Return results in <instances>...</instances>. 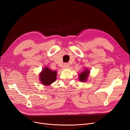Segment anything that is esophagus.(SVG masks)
Returning <instances> with one entry per match:
<instances>
[{
  "mask_svg": "<svg viewBox=\"0 0 130 130\" xmlns=\"http://www.w3.org/2000/svg\"><path fill=\"white\" fill-rule=\"evenodd\" d=\"M63 67V68H64V69H68L69 68V65L67 63H65V64H64V65Z\"/></svg>",
  "mask_w": 130,
  "mask_h": 130,
  "instance_id": "esophagus-1",
  "label": "esophagus"
}]
</instances>
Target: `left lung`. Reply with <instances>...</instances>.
Returning <instances> with one entry per match:
<instances>
[{
  "instance_id": "left-lung-1",
  "label": "left lung",
  "mask_w": 130,
  "mask_h": 130,
  "mask_svg": "<svg viewBox=\"0 0 130 130\" xmlns=\"http://www.w3.org/2000/svg\"><path fill=\"white\" fill-rule=\"evenodd\" d=\"M89 72H90L87 69L84 70V71H83V72H82L79 75V76H78V77H79V80L82 82H85L87 81Z\"/></svg>"
}]
</instances>
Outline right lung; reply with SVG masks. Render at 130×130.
<instances>
[{
    "mask_svg": "<svg viewBox=\"0 0 130 130\" xmlns=\"http://www.w3.org/2000/svg\"><path fill=\"white\" fill-rule=\"evenodd\" d=\"M56 71H53L48 67H45L40 74V80L43 85L49 86L56 81Z\"/></svg>",
    "mask_w": 130,
    "mask_h": 130,
    "instance_id": "1",
    "label": "right lung"
}]
</instances>
